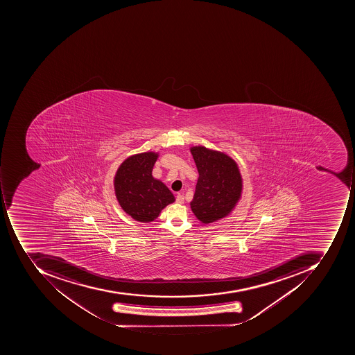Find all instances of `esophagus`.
Segmentation results:
<instances>
[{
    "label": "esophagus",
    "instance_id": "obj_1",
    "mask_svg": "<svg viewBox=\"0 0 355 355\" xmlns=\"http://www.w3.org/2000/svg\"><path fill=\"white\" fill-rule=\"evenodd\" d=\"M176 202H178V204H183V202H184V196L180 194V193H178L176 196Z\"/></svg>",
    "mask_w": 355,
    "mask_h": 355
}]
</instances>
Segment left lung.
<instances>
[{
  "label": "left lung",
  "instance_id": "left-lung-1",
  "mask_svg": "<svg viewBox=\"0 0 355 355\" xmlns=\"http://www.w3.org/2000/svg\"><path fill=\"white\" fill-rule=\"evenodd\" d=\"M191 153L200 174L191 209L200 222H216L228 216L241 196L239 168L230 157L220 151L195 146Z\"/></svg>",
  "mask_w": 355,
  "mask_h": 355
}]
</instances>
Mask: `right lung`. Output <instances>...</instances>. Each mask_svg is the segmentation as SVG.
I'll use <instances>...</instances> for the list:
<instances>
[{
    "label": "right lung",
    "instance_id": "1",
    "mask_svg": "<svg viewBox=\"0 0 355 355\" xmlns=\"http://www.w3.org/2000/svg\"><path fill=\"white\" fill-rule=\"evenodd\" d=\"M158 153H143L125 159L114 178L116 198L125 214L139 222H153L175 202L164 183L151 175Z\"/></svg>",
    "mask_w": 355,
    "mask_h": 355
}]
</instances>
